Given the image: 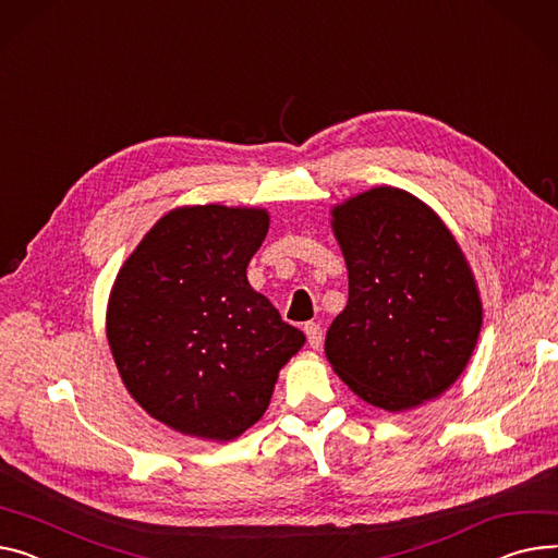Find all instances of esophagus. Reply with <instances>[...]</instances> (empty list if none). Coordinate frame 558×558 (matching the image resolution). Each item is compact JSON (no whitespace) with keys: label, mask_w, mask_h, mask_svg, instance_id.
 Returning <instances> with one entry per match:
<instances>
[{"label":"esophagus","mask_w":558,"mask_h":558,"mask_svg":"<svg viewBox=\"0 0 558 558\" xmlns=\"http://www.w3.org/2000/svg\"><path fill=\"white\" fill-rule=\"evenodd\" d=\"M305 333H307V343L312 350H318L323 345V327L318 323H307Z\"/></svg>","instance_id":"34e87169"}]
</instances>
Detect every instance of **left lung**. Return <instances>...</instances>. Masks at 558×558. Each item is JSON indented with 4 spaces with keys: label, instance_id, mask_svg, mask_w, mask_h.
<instances>
[{
    "label": "left lung",
    "instance_id": "8db88e82",
    "mask_svg": "<svg viewBox=\"0 0 558 558\" xmlns=\"http://www.w3.org/2000/svg\"><path fill=\"white\" fill-rule=\"evenodd\" d=\"M350 295L325 356L363 401L401 413L449 390L482 327L475 278L453 233L415 195L379 185L331 210Z\"/></svg>",
    "mask_w": 558,
    "mask_h": 558
}]
</instances>
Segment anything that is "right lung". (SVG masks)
<instances>
[{"instance_id": "obj_1", "label": "right lung", "mask_w": 558, "mask_h": 558, "mask_svg": "<svg viewBox=\"0 0 558 558\" xmlns=\"http://www.w3.org/2000/svg\"><path fill=\"white\" fill-rule=\"evenodd\" d=\"M267 231L265 208H174L111 287L107 341L119 375L143 411L177 433L240 437L305 345V333L246 280Z\"/></svg>"}]
</instances>
